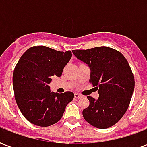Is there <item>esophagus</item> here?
Returning a JSON list of instances; mask_svg holds the SVG:
<instances>
[{
  "instance_id": "esophagus-1",
  "label": "esophagus",
  "mask_w": 147,
  "mask_h": 147,
  "mask_svg": "<svg viewBox=\"0 0 147 147\" xmlns=\"http://www.w3.org/2000/svg\"><path fill=\"white\" fill-rule=\"evenodd\" d=\"M75 98H82V95L80 94L76 93V94H75Z\"/></svg>"
}]
</instances>
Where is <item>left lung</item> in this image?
<instances>
[{"label":"left lung","mask_w":147,"mask_h":147,"mask_svg":"<svg viewBox=\"0 0 147 147\" xmlns=\"http://www.w3.org/2000/svg\"><path fill=\"white\" fill-rule=\"evenodd\" d=\"M72 53L90 67V83L99 94L97 100L87 97L90 105L83 111L84 119L100 129L113 126L126 113L135 88L128 62L120 52L106 46Z\"/></svg>","instance_id":"obj_1"}]
</instances>
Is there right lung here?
<instances>
[{
  "instance_id": "add662e5",
  "label": "right lung",
  "mask_w": 147,
  "mask_h": 147,
  "mask_svg": "<svg viewBox=\"0 0 147 147\" xmlns=\"http://www.w3.org/2000/svg\"><path fill=\"white\" fill-rule=\"evenodd\" d=\"M71 52L57 51L38 45L28 49L16 65L12 83L16 102L29 122L49 127L59 120L67 105L74 98L71 91L51 92L52 77L61 76L71 58Z\"/></svg>"
}]
</instances>
